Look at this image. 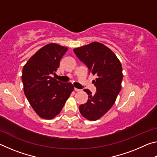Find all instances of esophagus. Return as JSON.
Masks as SVG:
<instances>
[{"label": "esophagus", "mask_w": 157, "mask_h": 157, "mask_svg": "<svg viewBox=\"0 0 157 157\" xmlns=\"http://www.w3.org/2000/svg\"><path fill=\"white\" fill-rule=\"evenodd\" d=\"M74 90H75V91H77V92H78V91H81L80 89H77V88H75V89H74Z\"/></svg>", "instance_id": "obj_1"}]
</instances>
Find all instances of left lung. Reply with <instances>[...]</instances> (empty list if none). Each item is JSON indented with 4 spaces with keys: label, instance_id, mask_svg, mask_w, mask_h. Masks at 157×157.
I'll list each match as a JSON object with an SVG mask.
<instances>
[{
    "label": "left lung",
    "instance_id": "8db88e82",
    "mask_svg": "<svg viewBox=\"0 0 157 157\" xmlns=\"http://www.w3.org/2000/svg\"><path fill=\"white\" fill-rule=\"evenodd\" d=\"M73 52L87 66L89 74L96 76L93 80L96 92L92 94L89 89H84L89 95L88 100L79 108L82 116L90 121H96L110 109L121 91L122 65L108 47L98 42L77 48Z\"/></svg>",
    "mask_w": 157,
    "mask_h": 157
}]
</instances>
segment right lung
<instances>
[{"mask_svg": "<svg viewBox=\"0 0 157 157\" xmlns=\"http://www.w3.org/2000/svg\"><path fill=\"white\" fill-rule=\"evenodd\" d=\"M67 50L56 44H47L23 66L24 94L34 111L42 118L52 119L58 115L74 89L71 83L52 78Z\"/></svg>", "mask_w": 157, "mask_h": 157, "instance_id": "obj_1", "label": "right lung"}]
</instances>
